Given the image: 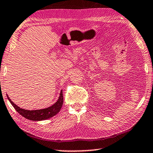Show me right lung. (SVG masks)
I'll return each instance as SVG.
<instances>
[{"instance_id":"right-lung-1","label":"right lung","mask_w":153,"mask_h":153,"mask_svg":"<svg viewBox=\"0 0 153 153\" xmlns=\"http://www.w3.org/2000/svg\"><path fill=\"white\" fill-rule=\"evenodd\" d=\"M7 98H8L9 102L11 103V105L13 106V108L16 109V110L22 115L23 117L27 118L28 120L33 121H39L47 120L48 118L57 114L59 112L60 109H61L62 104H63V96H62V90H61L60 93V96L56 102L50 107L47 108L42 109V110H28L25 109H22L18 105H16L13 101H12L8 95L7 94Z\"/></svg>"}]
</instances>
